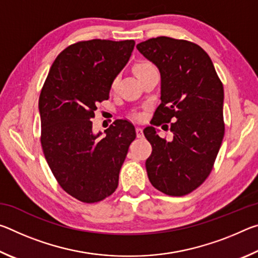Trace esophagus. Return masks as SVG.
Here are the masks:
<instances>
[{
    "mask_svg": "<svg viewBox=\"0 0 258 258\" xmlns=\"http://www.w3.org/2000/svg\"><path fill=\"white\" fill-rule=\"evenodd\" d=\"M137 137L138 138H142L143 137V132H142V128L141 127H137Z\"/></svg>",
    "mask_w": 258,
    "mask_h": 258,
    "instance_id": "obj_1",
    "label": "esophagus"
}]
</instances>
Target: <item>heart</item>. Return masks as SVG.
I'll return each instance as SVG.
<instances>
[{"instance_id": "b5f03b06", "label": "heart", "mask_w": 258, "mask_h": 258, "mask_svg": "<svg viewBox=\"0 0 258 258\" xmlns=\"http://www.w3.org/2000/svg\"><path fill=\"white\" fill-rule=\"evenodd\" d=\"M154 69H156V67L151 62H149V61H141V62H138L133 67V72H134L135 75H137V77L140 78L142 75H145L146 73L150 72V71H154ZM117 83H118V77L113 78V80H112L111 89H115Z\"/></svg>"}]
</instances>
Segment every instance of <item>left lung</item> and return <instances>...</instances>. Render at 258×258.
<instances>
[{
	"label": "left lung",
	"mask_w": 258,
	"mask_h": 258,
	"mask_svg": "<svg viewBox=\"0 0 258 258\" xmlns=\"http://www.w3.org/2000/svg\"><path fill=\"white\" fill-rule=\"evenodd\" d=\"M137 49L160 73L161 102L152 124L171 123L173 133L167 141L154 126L143 131L152 147L148 177L157 190L181 197L202 185L215 163L224 137L223 84L209 55L195 43L159 36Z\"/></svg>",
	"instance_id": "1"
}]
</instances>
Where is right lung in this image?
I'll return each instance as SVG.
<instances>
[{
  "instance_id": "obj_1",
  "label": "right lung",
  "mask_w": 258,
  "mask_h": 258,
  "mask_svg": "<svg viewBox=\"0 0 258 258\" xmlns=\"http://www.w3.org/2000/svg\"><path fill=\"white\" fill-rule=\"evenodd\" d=\"M135 42L91 40L69 45L56 56L38 100L41 145L60 186L92 204L112 195L130 145L137 137L128 120L94 134L98 102L108 100L111 82L125 67Z\"/></svg>"
}]
</instances>
